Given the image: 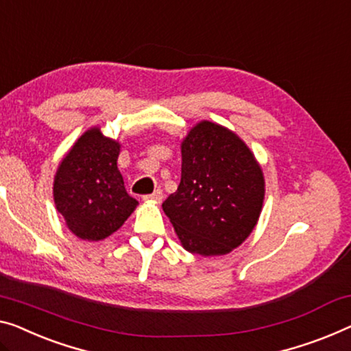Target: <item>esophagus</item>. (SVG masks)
<instances>
[{"label":"esophagus","instance_id":"1","mask_svg":"<svg viewBox=\"0 0 351 351\" xmlns=\"http://www.w3.org/2000/svg\"><path fill=\"white\" fill-rule=\"evenodd\" d=\"M162 198H164V192L160 189L154 191L153 193H149V195H145L143 200H151V202H162Z\"/></svg>","mask_w":351,"mask_h":351}]
</instances>
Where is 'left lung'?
Masks as SVG:
<instances>
[{
  "label": "left lung",
  "instance_id": "1",
  "mask_svg": "<svg viewBox=\"0 0 351 351\" xmlns=\"http://www.w3.org/2000/svg\"><path fill=\"white\" fill-rule=\"evenodd\" d=\"M181 153V182L162 203L164 213L189 252H232L252 232L263 205L257 160L241 138L209 121L191 130Z\"/></svg>",
  "mask_w": 351,
  "mask_h": 351
}]
</instances>
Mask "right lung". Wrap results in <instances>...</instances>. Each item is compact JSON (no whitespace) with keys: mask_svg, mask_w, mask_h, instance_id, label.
I'll return each mask as SVG.
<instances>
[{"mask_svg":"<svg viewBox=\"0 0 351 351\" xmlns=\"http://www.w3.org/2000/svg\"><path fill=\"white\" fill-rule=\"evenodd\" d=\"M118 154L114 140L91 129L78 138L56 171L55 205L78 238L99 241L110 237L137 206L125 192Z\"/></svg>","mask_w":351,"mask_h":351,"instance_id":"add662e5","label":"right lung"}]
</instances>
